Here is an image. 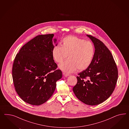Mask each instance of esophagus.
<instances>
[{"label":"esophagus","mask_w":129,"mask_h":129,"mask_svg":"<svg viewBox=\"0 0 129 129\" xmlns=\"http://www.w3.org/2000/svg\"><path fill=\"white\" fill-rule=\"evenodd\" d=\"M63 75L64 77H67L68 76H69L70 75L69 74H67L66 73L63 72Z\"/></svg>","instance_id":"obj_1"}]
</instances>
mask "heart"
<instances>
[{
	"label": "heart",
	"mask_w": 129,
	"mask_h": 129,
	"mask_svg": "<svg viewBox=\"0 0 129 129\" xmlns=\"http://www.w3.org/2000/svg\"><path fill=\"white\" fill-rule=\"evenodd\" d=\"M94 54V47L91 42L75 36L64 38L61 46L57 45L52 51L53 58L56 62H61L68 56L69 59L59 66L61 70L67 73H72L77 69H86L92 62Z\"/></svg>",
	"instance_id": "obj_1"
}]
</instances>
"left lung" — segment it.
I'll return each instance as SVG.
<instances>
[{
    "instance_id": "8db88e82",
    "label": "left lung",
    "mask_w": 129,
    "mask_h": 129,
    "mask_svg": "<svg viewBox=\"0 0 129 129\" xmlns=\"http://www.w3.org/2000/svg\"><path fill=\"white\" fill-rule=\"evenodd\" d=\"M86 35L94 43V58L90 66L78 74L73 91L80 101L95 106L105 101L113 93L118 70L113 55L105 44L95 37Z\"/></svg>"
}]
</instances>
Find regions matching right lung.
<instances>
[{
	"mask_svg": "<svg viewBox=\"0 0 129 129\" xmlns=\"http://www.w3.org/2000/svg\"><path fill=\"white\" fill-rule=\"evenodd\" d=\"M53 36H36L21 48L14 59L12 77L16 92L23 101L31 105L47 101L54 92L57 81L62 78V72L57 70L52 55Z\"/></svg>",
	"mask_w": 129,
	"mask_h": 129,
	"instance_id": "1",
	"label": "right lung"
}]
</instances>
